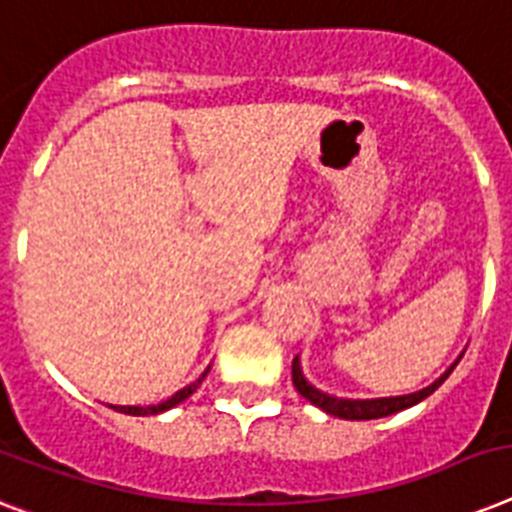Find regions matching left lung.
<instances>
[{"mask_svg":"<svg viewBox=\"0 0 512 512\" xmlns=\"http://www.w3.org/2000/svg\"><path fill=\"white\" fill-rule=\"evenodd\" d=\"M463 357V355H460ZM460 357L455 363L442 373V376L436 378L434 384L423 386L418 392L410 394H400V397H373V400H350V397H334V394L321 392L318 386H313L302 373V363H299V357H294L292 363V381L294 389H297L307 402H313L315 407H321L323 413L334 415V418H342V421H376V418H386V415L400 413V410H407V407L418 405L423 402L429 394H434L439 386L447 381V376L452 373V368L460 363Z\"/></svg>","mask_w":512,"mask_h":512,"instance_id":"1","label":"left lung"}]
</instances>
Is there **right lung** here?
I'll use <instances>...</instances> for the list:
<instances>
[{"mask_svg": "<svg viewBox=\"0 0 512 512\" xmlns=\"http://www.w3.org/2000/svg\"><path fill=\"white\" fill-rule=\"evenodd\" d=\"M207 373H210V365H207L205 373H202V376H199L197 381H191L189 386H184V389H178V392L173 394V397L157 402V405H144V407H141V405H112V407H115L118 413H126V415H160V413H165V410H170V407H176V405H181V402H184V400H189L191 394H194L199 389V384L205 381Z\"/></svg>", "mask_w": 512, "mask_h": 512, "instance_id": "right-lung-1", "label": "right lung"}]
</instances>
